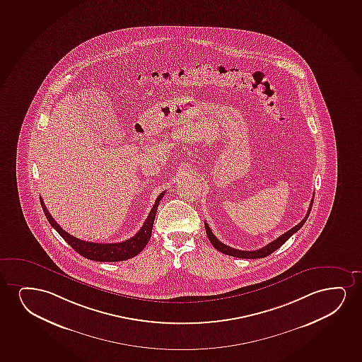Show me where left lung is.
<instances>
[{
    "label": "left lung",
    "mask_w": 362,
    "mask_h": 362,
    "mask_svg": "<svg viewBox=\"0 0 362 362\" xmlns=\"http://www.w3.org/2000/svg\"><path fill=\"white\" fill-rule=\"evenodd\" d=\"M312 205H313V199H312V202H310V207H308V211L305 214V218L300 221L298 225L295 226L291 230H287L286 233H284V235H280L276 240H272V243H269V245H265L263 248L258 249V250H240V249L232 248V247L223 245L221 240H217L216 235L212 233L210 227L207 226V222H205V230H206L207 238H209V240L211 242V245H214L218 252L227 254V255H230V257H235V258L240 259L265 258V257H268L269 254H272V252H275L276 249L280 248L293 233H296L297 230H300V227L305 225V220L310 216Z\"/></svg>",
    "instance_id": "left-lung-1"
}]
</instances>
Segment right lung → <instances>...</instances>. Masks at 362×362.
<instances>
[{
    "label": "right lung",
    "instance_id": "right-lung-1",
    "mask_svg": "<svg viewBox=\"0 0 362 362\" xmlns=\"http://www.w3.org/2000/svg\"><path fill=\"white\" fill-rule=\"evenodd\" d=\"M165 192L160 193L158 197L156 199L155 205L151 209L145 223L136 235L132 237L130 240H124L120 243H93V242L78 240L74 235H71L70 233H67L66 230H62L60 226L57 225V221L54 220L52 215H50V212L47 211V206L44 205L42 197H40V204H42V211L45 214L49 223L82 257L90 259V260H95V262H122V260L134 258L148 243L151 235H152V227H153V222H155L157 207L160 205L162 197H165Z\"/></svg>",
    "mask_w": 362,
    "mask_h": 362
}]
</instances>
